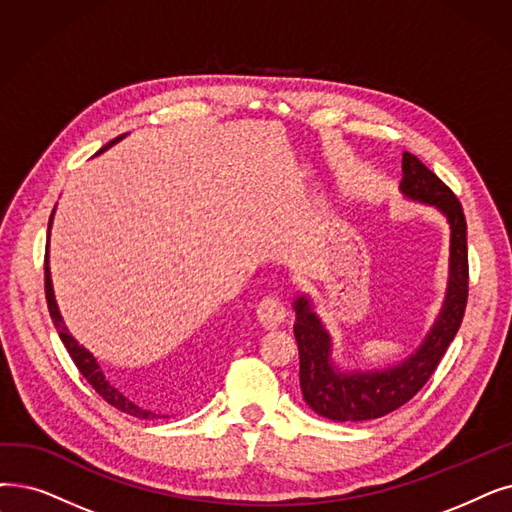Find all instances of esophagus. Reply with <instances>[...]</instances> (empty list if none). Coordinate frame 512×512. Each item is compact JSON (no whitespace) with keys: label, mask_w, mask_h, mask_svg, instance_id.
I'll return each mask as SVG.
<instances>
[{"label":"esophagus","mask_w":512,"mask_h":512,"mask_svg":"<svg viewBox=\"0 0 512 512\" xmlns=\"http://www.w3.org/2000/svg\"><path fill=\"white\" fill-rule=\"evenodd\" d=\"M257 320L265 330L278 328L286 320V307L278 297H265L257 305Z\"/></svg>","instance_id":"esophagus-1"}]
</instances>
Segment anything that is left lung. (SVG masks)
Segmentation results:
<instances>
[{
    "label": "left lung",
    "instance_id": "8db88e82",
    "mask_svg": "<svg viewBox=\"0 0 512 512\" xmlns=\"http://www.w3.org/2000/svg\"><path fill=\"white\" fill-rule=\"evenodd\" d=\"M399 190L410 201L435 207L450 224V274L446 299L425 341L404 362L383 370H341L332 360V337L307 295H297L295 339L299 345V383L303 399L316 414L337 422L381 418L422 389L454 341L469 297L466 221L454 192L414 154L402 157Z\"/></svg>",
    "mask_w": 512,
    "mask_h": 512
}]
</instances>
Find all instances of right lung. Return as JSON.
Returning a JSON list of instances; mask_svg holds the SVG:
<instances>
[{
	"label": "right lung",
	"mask_w": 512,
	"mask_h": 512,
	"mask_svg": "<svg viewBox=\"0 0 512 512\" xmlns=\"http://www.w3.org/2000/svg\"><path fill=\"white\" fill-rule=\"evenodd\" d=\"M125 138V133L123 136H119V138H115L113 142H108L104 148H100L96 154H102L104 150H108L110 146H115L119 140H123ZM56 211V209H54ZM54 211H52V217H50V224H48V249H46V299H48V309H50V316H52V322H54V326H56V330H58V335H60V339H62V343H64V347H66V351H69V355L73 358V362H75V366L79 368V372L85 376V381L90 383L96 391H98V395H102L106 402L113 406V408H117V410H121V412H125V414H129V416H136V418H146V420H150V418H161V414H154V412H150V410H146V408H140L138 404H133L131 399L127 397V395H123L113 383H108L106 381V376H104V372H102V368H100V364L96 362V358L92 355V351L90 349H85L83 345H79L77 343V339L71 335L69 332V328H66V324H64V320H62V316H60V309H58V303H56V297H54V286H52V274H50V228H52V219H54ZM165 418V416H163Z\"/></svg>",
	"instance_id": "right-lung-1"
}]
</instances>
